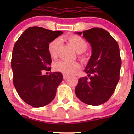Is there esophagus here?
Segmentation results:
<instances>
[{
    "instance_id": "esophagus-1",
    "label": "esophagus",
    "mask_w": 134,
    "mask_h": 134,
    "mask_svg": "<svg viewBox=\"0 0 134 134\" xmlns=\"http://www.w3.org/2000/svg\"><path fill=\"white\" fill-rule=\"evenodd\" d=\"M63 79H64V80L67 79V78H69V76L67 75H63Z\"/></svg>"
}]
</instances>
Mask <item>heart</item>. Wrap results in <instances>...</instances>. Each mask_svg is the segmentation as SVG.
<instances>
[{"mask_svg":"<svg viewBox=\"0 0 134 134\" xmlns=\"http://www.w3.org/2000/svg\"><path fill=\"white\" fill-rule=\"evenodd\" d=\"M65 38L78 53H82L87 49V43L82 37L77 35L71 34L66 36ZM59 42L60 40L59 38H56L48 43V52L52 58H55L57 56ZM82 59H85L86 58L83 56ZM53 69L54 71L62 72L64 75H72L80 69V65L76 62H69L64 60H59L54 63Z\"/></svg>","mask_w":134,"mask_h":134,"instance_id":"heart-1","label":"heart"}]
</instances>
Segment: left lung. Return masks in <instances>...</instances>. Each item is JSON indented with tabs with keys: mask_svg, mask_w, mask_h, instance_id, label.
Wrapping results in <instances>:
<instances>
[{
	"mask_svg": "<svg viewBox=\"0 0 134 134\" xmlns=\"http://www.w3.org/2000/svg\"><path fill=\"white\" fill-rule=\"evenodd\" d=\"M90 43L92 54L78 80L76 97L88 105L98 106L108 100L119 80L121 59L118 43L104 29L93 28L76 32Z\"/></svg>",
	"mask_w": 134,
	"mask_h": 134,
	"instance_id": "left-lung-1",
	"label": "left lung"
}]
</instances>
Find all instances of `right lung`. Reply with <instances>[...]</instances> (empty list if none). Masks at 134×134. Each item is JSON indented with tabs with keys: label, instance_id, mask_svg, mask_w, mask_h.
Masks as SVG:
<instances>
[{
	"label": "right lung",
	"instance_id": "right-lung-1",
	"mask_svg": "<svg viewBox=\"0 0 134 134\" xmlns=\"http://www.w3.org/2000/svg\"><path fill=\"white\" fill-rule=\"evenodd\" d=\"M62 34L61 31L30 27L22 34L13 47L11 62L13 85L24 102L33 107L51 103L62 82L63 75L59 72L42 75L44 70L49 71L51 69L48 43Z\"/></svg>",
	"mask_w": 134,
	"mask_h": 134
}]
</instances>
